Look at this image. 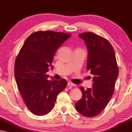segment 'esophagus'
<instances>
[{
    "label": "esophagus",
    "mask_w": 132,
    "mask_h": 132,
    "mask_svg": "<svg viewBox=\"0 0 132 132\" xmlns=\"http://www.w3.org/2000/svg\"><path fill=\"white\" fill-rule=\"evenodd\" d=\"M68 86H70V87H73V86H76V85L73 84V83L71 82H68Z\"/></svg>",
    "instance_id": "1"
}]
</instances>
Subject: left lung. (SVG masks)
Instances as JSON below:
<instances>
[{
    "label": "left lung",
    "mask_w": 132,
    "mask_h": 132,
    "mask_svg": "<svg viewBox=\"0 0 132 132\" xmlns=\"http://www.w3.org/2000/svg\"><path fill=\"white\" fill-rule=\"evenodd\" d=\"M78 36L87 46V70L94 77L92 88L85 90L84 87H80L82 96L75 107L84 116L93 117L104 110L112 97L119 69L114 49L106 38L93 32Z\"/></svg>",
    "instance_id": "8db88e82"
}]
</instances>
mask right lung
<instances>
[{"mask_svg":"<svg viewBox=\"0 0 132 132\" xmlns=\"http://www.w3.org/2000/svg\"><path fill=\"white\" fill-rule=\"evenodd\" d=\"M71 36L64 32L37 31L24 42L15 64L18 88L28 109L36 116L47 114L67 84L64 78L48 80L46 74L55 51Z\"/></svg>","mask_w":132,"mask_h":132,"instance_id":"1","label":"right lung"}]
</instances>
